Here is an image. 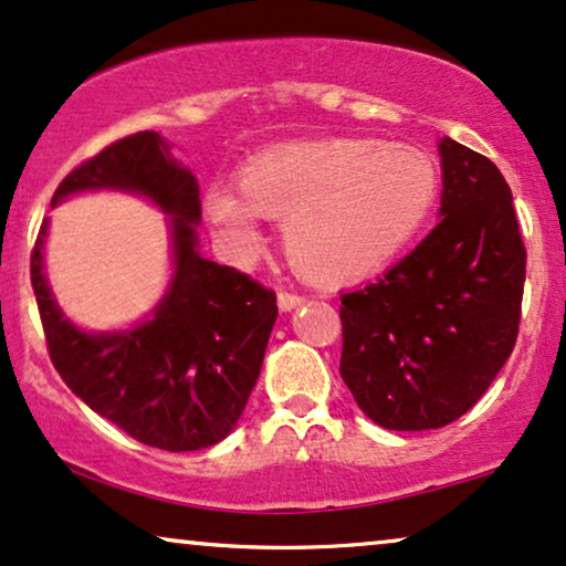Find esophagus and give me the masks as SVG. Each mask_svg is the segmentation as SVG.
Instances as JSON below:
<instances>
[{
  "mask_svg": "<svg viewBox=\"0 0 566 566\" xmlns=\"http://www.w3.org/2000/svg\"><path fill=\"white\" fill-rule=\"evenodd\" d=\"M303 303H305V297L297 295V292H279V295H276L279 311H284V313L295 311V307H300Z\"/></svg>",
  "mask_w": 566,
  "mask_h": 566,
  "instance_id": "34e87169",
  "label": "esophagus"
}]
</instances>
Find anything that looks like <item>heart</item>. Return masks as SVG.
<instances>
[{"instance_id":"obj_1","label":"heart","mask_w":566,"mask_h":566,"mask_svg":"<svg viewBox=\"0 0 566 566\" xmlns=\"http://www.w3.org/2000/svg\"><path fill=\"white\" fill-rule=\"evenodd\" d=\"M437 196L432 157L401 142L334 137L271 149L238 170V193L212 186L205 212L235 248L259 243L255 214L282 222L292 269L342 284L386 269Z\"/></svg>"}]
</instances>
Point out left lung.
<instances>
[{"instance_id":"left-lung-1","label":"left lung","mask_w":566,"mask_h":566,"mask_svg":"<svg viewBox=\"0 0 566 566\" xmlns=\"http://www.w3.org/2000/svg\"><path fill=\"white\" fill-rule=\"evenodd\" d=\"M440 222L378 282L342 295V378L375 424L398 432L463 417L517 338L525 245L489 157L440 139Z\"/></svg>"}]
</instances>
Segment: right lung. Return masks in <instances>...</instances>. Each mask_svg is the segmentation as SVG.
Instances as JSON below:
<instances>
[{
  "label": "right lung",
  "instance_id": "right-lung-1",
  "mask_svg": "<svg viewBox=\"0 0 566 566\" xmlns=\"http://www.w3.org/2000/svg\"><path fill=\"white\" fill-rule=\"evenodd\" d=\"M153 201L170 224L172 279L155 313L126 331H82L56 305L43 271L49 220L30 282L56 373L90 409L149 448L184 453L224 440L259 380L276 295L199 253V184L157 132L113 142L59 184L51 207L82 191Z\"/></svg>",
  "mask_w": 566,
  "mask_h": 566
}]
</instances>
